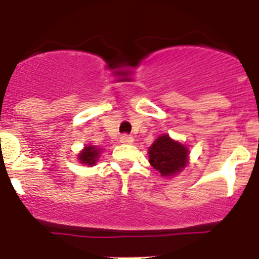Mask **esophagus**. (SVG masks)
<instances>
[{"label":"esophagus","instance_id":"esophagus-1","mask_svg":"<svg viewBox=\"0 0 259 259\" xmlns=\"http://www.w3.org/2000/svg\"><path fill=\"white\" fill-rule=\"evenodd\" d=\"M120 143H122V144H132V143H134V137L128 136V135H123V136H120Z\"/></svg>","mask_w":259,"mask_h":259}]
</instances>
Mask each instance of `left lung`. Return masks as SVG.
Instances as JSON below:
<instances>
[{
	"instance_id": "left-lung-1",
	"label": "left lung",
	"mask_w": 259,
	"mask_h": 259,
	"mask_svg": "<svg viewBox=\"0 0 259 259\" xmlns=\"http://www.w3.org/2000/svg\"><path fill=\"white\" fill-rule=\"evenodd\" d=\"M189 153L188 146L167 134L158 136L148 150L150 166L163 178L182 172L189 163Z\"/></svg>"
}]
</instances>
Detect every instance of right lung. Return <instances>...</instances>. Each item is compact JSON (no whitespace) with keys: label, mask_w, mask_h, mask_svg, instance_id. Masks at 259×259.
Wrapping results in <instances>:
<instances>
[{"label":"right lung","mask_w":259,"mask_h":259,"mask_svg":"<svg viewBox=\"0 0 259 259\" xmlns=\"http://www.w3.org/2000/svg\"><path fill=\"white\" fill-rule=\"evenodd\" d=\"M101 153L102 149L100 146L85 145L77 154V159L80 163L85 164V166H95L98 162V158L101 157Z\"/></svg>","instance_id":"right-lung-1"}]
</instances>
